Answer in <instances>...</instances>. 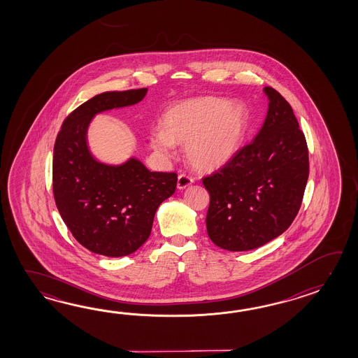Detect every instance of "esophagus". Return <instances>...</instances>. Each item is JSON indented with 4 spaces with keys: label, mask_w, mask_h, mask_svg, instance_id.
I'll return each mask as SVG.
<instances>
[{
    "label": "esophagus",
    "mask_w": 358,
    "mask_h": 358,
    "mask_svg": "<svg viewBox=\"0 0 358 358\" xmlns=\"http://www.w3.org/2000/svg\"><path fill=\"white\" fill-rule=\"evenodd\" d=\"M192 182H193V178L192 176H187V174H180V176H178V188L179 189L187 188Z\"/></svg>",
    "instance_id": "34e87169"
}]
</instances>
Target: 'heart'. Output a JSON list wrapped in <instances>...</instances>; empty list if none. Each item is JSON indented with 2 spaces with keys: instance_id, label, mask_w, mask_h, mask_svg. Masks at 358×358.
Returning a JSON list of instances; mask_svg holds the SVG:
<instances>
[{
  "instance_id": "obj_1",
  "label": "heart",
  "mask_w": 358,
  "mask_h": 358,
  "mask_svg": "<svg viewBox=\"0 0 358 358\" xmlns=\"http://www.w3.org/2000/svg\"><path fill=\"white\" fill-rule=\"evenodd\" d=\"M248 111L239 102L202 97L178 102L162 116V128L150 133L151 147L169 157L176 143H185V156L197 170L225 165L242 145L248 129Z\"/></svg>"
}]
</instances>
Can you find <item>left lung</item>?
<instances>
[{
    "label": "left lung",
    "mask_w": 358,
    "mask_h": 358,
    "mask_svg": "<svg viewBox=\"0 0 358 358\" xmlns=\"http://www.w3.org/2000/svg\"><path fill=\"white\" fill-rule=\"evenodd\" d=\"M266 119L251 143L202 179L210 193L206 228L227 251H250L296 219L308 179V148L288 101L271 87Z\"/></svg>",
    "instance_id": "obj_1"
}]
</instances>
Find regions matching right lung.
Segmentation results:
<instances>
[{
	"label": "right lung",
	"instance_id": "add662e5",
	"mask_svg": "<svg viewBox=\"0 0 358 358\" xmlns=\"http://www.w3.org/2000/svg\"><path fill=\"white\" fill-rule=\"evenodd\" d=\"M145 93L141 88L94 96L64 120L55 142L57 210L79 243L107 257L137 251L151 234L159 206L176 192V173L150 171L137 159L106 165L88 150L87 130L94 115L136 105Z\"/></svg>",
	"mask_w": 358,
	"mask_h": 358
}]
</instances>
